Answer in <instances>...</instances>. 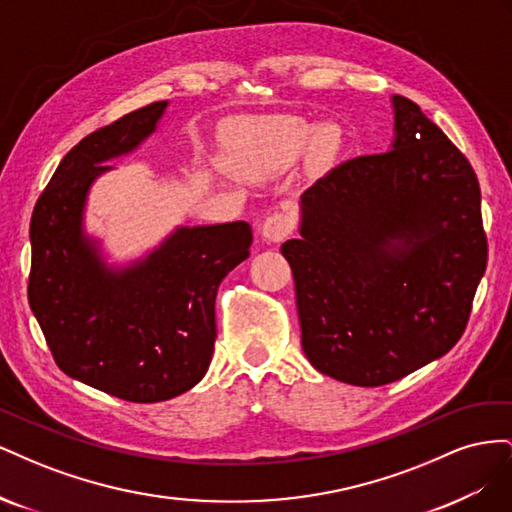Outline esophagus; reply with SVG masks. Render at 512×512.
<instances>
[{
  "label": "esophagus",
  "instance_id": "1",
  "mask_svg": "<svg viewBox=\"0 0 512 512\" xmlns=\"http://www.w3.org/2000/svg\"><path fill=\"white\" fill-rule=\"evenodd\" d=\"M292 228H294V222L290 215H286L282 211H275L265 222H262V237L273 241V243H280L290 235Z\"/></svg>",
  "mask_w": 512,
  "mask_h": 512
}]
</instances>
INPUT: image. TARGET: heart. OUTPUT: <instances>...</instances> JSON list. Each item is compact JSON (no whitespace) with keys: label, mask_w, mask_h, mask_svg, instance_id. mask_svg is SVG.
Returning <instances> with one entry per match:
<instances>
[{"label":"heart","mask_w":512,"mask_h":512,"mask_svg":"<svg viewBox=\"0 0 512 512\" xmlns=\"http://www.w3.org/2000/svg\"><path fill=\"white\" fill-rule=\"evenodd\" d=\"M312 136V126L297 117L245 119L237 126V138L243 156L267 164H282L299 156ZM339 143L333 126H322L314 136L316 156H329Z\"/></svg>","instance_id":"heart-1"}]
</instances>
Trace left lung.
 Returning a JSON list of instances; mask_svg holds the SVG:
<instances>
[{"mask_svg":"<svg viewBox=\"0 0 512 512\" xmlns=\"http://www.w3.org/2000/svg\"><path fill=\"white\" fill-rule=\"evenodd\" d=\"M393 106L391 151L307 188L301 239L282 245L305 356L354 386L395 382L451 350L487 267L472 164L416 102Z\"/></svg>","mask_w":512,"mask_h":512,"instance_id":"8db88e82","label":"left lung"}]
</instances>
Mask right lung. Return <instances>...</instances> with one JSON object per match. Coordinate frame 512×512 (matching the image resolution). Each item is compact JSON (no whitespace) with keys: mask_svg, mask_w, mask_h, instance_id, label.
Returning a JSON list of instances; mask_svg holds the SVG:
<instances>
[{"mask_svg":"<svg viewBox=\"0 0 512 512\" xmlns=\"http://www.w3.org/2000/svg\"><path fill=\"white\" fill-rule=\"evenodd\" d=\"M164 108H138L74 145L29 226L27 299L57 367L132 404L177 397L205 376L218 288L252 245L247 222L179 228L145 260L113 271L83 235L89 185L111 168L102 162L141 145Z\"/></svg>","mask_w":512,"mask_h":512,"instance_id":"add662e5","label":"right lung"}]
</instances>
